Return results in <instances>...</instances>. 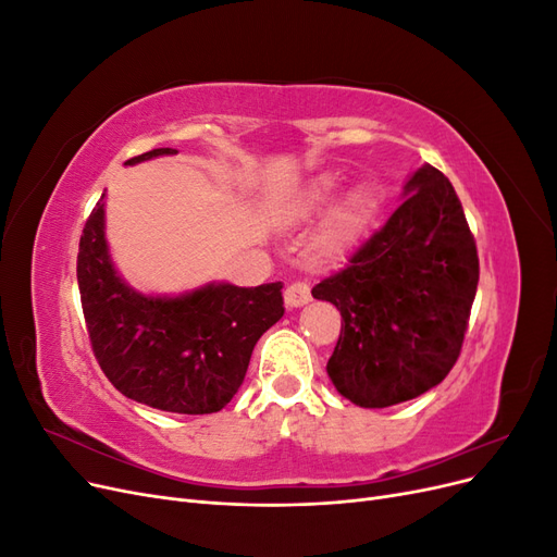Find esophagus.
<instances>
[{"label":"esophagus","instance_id":"1","mask_svg":"<svg viewBox=\"0 0 557 557\" xmlns=\"http://www.w3.org/2000/svg\"><path fill=\"white\" fill-rule=\"evenodd\" d=\"M283 299H285V307H288V309H297V307L309 305V301H311L309 285L301 283V281L290 283L288 288H285V293H283Z\"/></svg>","mask_w":557,"mask_h":557}]
</instances>
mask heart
<instances>
[{
	"label": "heart",
	"mask_w": 557,
	"mask_h": 557,
	"mask_svg": "<svg viewBox=\"0 0 557 557\" xmlns=\"http://www.w3.org/2000/svg\"><path fill=\"white\" fill-rule=\"evenodd\" d=\"M336 193H339V178L334 174H320L299 190L293 209L297 215L309 218L313 213L327 209L334 201ZM372 213H374V199L369 197V193L364 190L350 193L327 218L323 230L318 232L315 244H313L318 258L339 260L344 252L358 242Z\"/></svg>",
	"instance_id": "obj_1"
}]
</instances>
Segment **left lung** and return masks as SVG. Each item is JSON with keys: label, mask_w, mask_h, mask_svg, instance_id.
Returning <instances> with one entry per match:
<instances>
[{"label": "left lung", "mask_w": 557, "mask_h": 557, "mask_svg": "<svg viewBox=\"0 0 557 557\" xmlns=\"http://www.w3.org/2000/svg\"><path fill=\"white\" fill-rule=\"evenodd\" d=\"M401 197L348 267L313 288L344 318L327 376L364 409L409 401L448 376L479 285L476 244L450 181L423 164Z\"/></svg>", "instance_id": "obj_1"}]
</instances>
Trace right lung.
Here are the masks:
<instances>
[{
  "mask_svg": "<svg viewBox=\"0 0 557 557\" xmlns=\"http://www.w3.org/2000/svg\"><path fill=\"white\" fill-rule=\"evenodd\" d=\"M174 148H153L139 164ZM107 195L78 246L76 278L95 358L115 391L170 413H215L237 395L260 336L283 315V283H207L183 295H144L117 274L107 242Z\"/></svg>",
  "mask_w": 557,
  "mask_h": 557,
  "instance_id": "add662e5",
  "label": "right lung"
}]
</instances>
